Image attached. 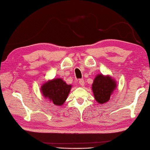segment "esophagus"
Masks as SVG:
<instances>
[{"instance_id": "obj_1", "label": "esophagus", "mask_w": 150, "mask_h": 150, "mask_svg": "<svg viewBox=\"0 0 150 150\" xmlns=\"http://www.w3.org/2000/svg\"><path fill=\"white\" fill-rule=\"evenodd\" d=\"M79 84L81 86H83L84 85H85V81H84L83 79H80L79 80Z\"/></svg>"}]
</instances>
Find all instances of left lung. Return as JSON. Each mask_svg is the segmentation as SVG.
Here are the masks:
<instances>
[{
	"instance_id": "obj_1",
	"label": "left lung",
	"mask_w": 150,
	"mask_h": 150,
	"mask_svg": "<svg viewBox=\"0 0 150 150\" xmlns=\"http://www.w3.org/2000/svg\"><path fill=\"white\" fill-rule=\"evenodd\" d=\"M116 87V81L110 76H104L102 74L96 76L92 84V91L98 103L107 102Z\"/></svg>"
}]
</instances>
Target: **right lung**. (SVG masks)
<instances>
[{
  "label": "right lung",
  "mask_w": 150,
  "mask_h": 150,
  "mask_svg": "<svg viewBox=\"0 0 150 150\" xmlns=\"http://www.w3.org/2000/svg\"><path fill=\"white\" fill-rule=\"evenodd\" d=\"M71 85H67L61 79H55L46 82L41 87L42 95L57 106H62L66 100Z\"/></svg>",
  "instance_id": "right-lung-1"
}]
</instances>
